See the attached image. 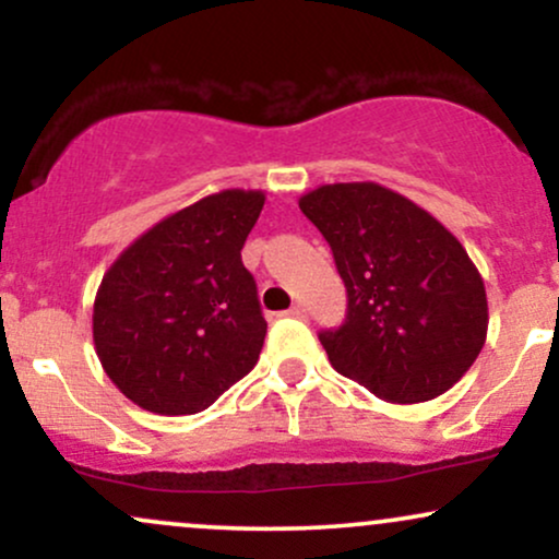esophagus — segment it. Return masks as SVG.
Returning <instances> with one entry per match:
<instances>
[{"instance_id":"34e87169","label":"esophagus","mask_w":559,"mask_h":559,"mask_svg":"<svg viewBox=\"0 0 559 559\" xmlns=\"http://www.w3.org/2000/svg\"><path fill=\"white\" fill-rule=\"evenodd\" d=\"M284 316H288V318H307V310L301 305H292L288 307V310L284 312Z\"/></svg>"}]
</instances>
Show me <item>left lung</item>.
<instances>
[{
	"mask_svg": "<svg viewBox=\"0 0 559 559\" xmlns=\"http://www.w3.org/2000/svg\"><path fill=\"white\" fill-rule=\"evenodd\" d=\"M299 210L329 241L346 286L344 323L318 333L336 373L394 404L452 389L489 329L484 278L463 243L370 181L320 186Z\"/></svg>",
	"mask_w": 559,
	"mask_h": 559,
	"instance_id": "8db88e82",
	"label": "left lung"
}]
</instances>
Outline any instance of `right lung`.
<instances>
[{
    "mask_svg": "<svg viewBox=\"0 0 559 559\" xmlns=\"http://www.w3.org/2000/svg\"><path fill=\"white\" fill-rule=\"evenodd\" d=\"M262 191L226 189L178 210L112 262L94 299L102 368L133 404L194 415L258 365L267 323L241 247Z\"/></svg>",
    "mask_w": 559,
    "mask_h": 559,
    "instance_id": "right-lung-1",
    "label": "right lung"
}]
</instances>
